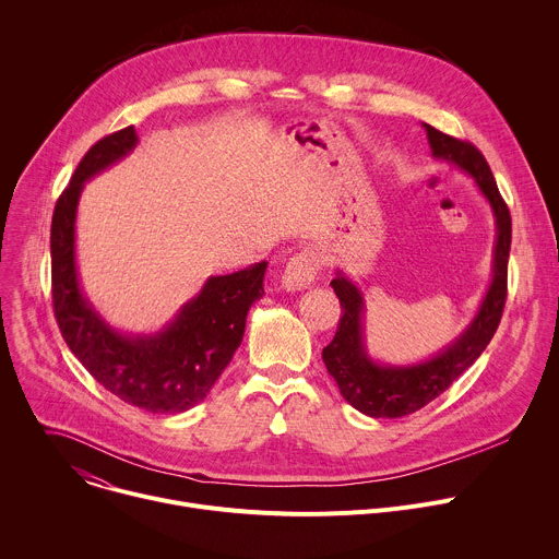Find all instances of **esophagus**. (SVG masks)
<instances>
[{
    "instance_id": "obj_1",
    "label": "esophagus",
    "mask_w": 559,
    "mask_h": 559,
    "mask_svg": "<svg viewBox=\"0 0 559 559\" xmlns=\"http://www.w3.org/2000/svg\"><path fill=\"white\" fill-rule=\"evenodd\" d=\"M318 267H320V261L311 250L298 252L296 257L289 259V263L283 270V276H281L283 289L285 292L307 289L313 283V278L318 274Z\"/></svg>"
}]
</instances>
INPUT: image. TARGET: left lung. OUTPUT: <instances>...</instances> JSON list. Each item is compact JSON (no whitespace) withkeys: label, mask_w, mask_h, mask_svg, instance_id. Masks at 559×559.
Masks as SVG:
<instances>
[{"label":"left lung","mask_w":559,"mask_h":559,"mask_svg":"<svg viewBox=\"0 0 559 559\" xmlns=\"http://www.w3.org/2000/svg\"><path fill=\"white\" fill-rule=\"evenodd\" d=\"M428 144L435 157L445 159L467 173L480 195L491 206L496 219V243L489 289L472 318V322L448 346L430 359L395 366L376 361L364 342V296L359 287L337 270L331 287L340 298L342 318L335 337L322 348V359L329 376L335 380L340 395L361 415L376 419H397L417 413L443 391L480 357L493 337L507 298V263L511 248V215L502 202L491 168L483 153L465 140L424 122Z\"/></svg>","instance_id":"left-lung-1"}]
</instances>
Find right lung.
<instances>
[{"label":"right lung","mask_w":559,"mask_h":559,"mask_svg":"<svg viewBox=\"0 0 559 559\" xmlns=\"http://www.w3.org/2000/svg\"><path fill=\"white\" fill-rule=\"evenodd\" d=\"M138 144L133 127L98 140L61 193L50 230L52 302L61 335L90 376L111 395L153 415L183 413L206 400L230 364L246 318L263 298L267 263L211 276L157 333L114 329L90 302L76 267V211L85 181L120 162Z\"/></svg>","instance_id":"add662e5"}]
</instances>
